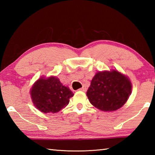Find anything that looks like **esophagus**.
<instances>
[{
  "label": "esophagus",
  "mask_w": 155,
  "mask_h": 155,
  "mask_svg": "<svg viewBox=\"0 0 155 155\" xmlns=\"http://www.w3.org/2000/svg\"><path fill=\"white\" fill-rule=\"evenodd\" d=\"M78 90L82 91H84V92H85V91H87V88H86L85 87H84V86H83V87H81V89H79V90Z\"/></svg>",
  "instance_id": "esophagus-1"
}]
</instances>
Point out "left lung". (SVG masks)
Masks as SVG:
<instances>
[{"instance_id": "8db88e82", "label": "left lung", "mask_w": 155, "mask_h": 155, "mask_svg": "<svg viewBox=\"0 0 155 155\" xmlns=\"http://www.w3.org/2000/svg\"><path fill=\"white\" fill-rule=\"evenodd\" d=\"M132 84L127 77L115 70L97 72L87 91L90 103L104 111H114L129 98Z\"/></svg>"}]
</instances>
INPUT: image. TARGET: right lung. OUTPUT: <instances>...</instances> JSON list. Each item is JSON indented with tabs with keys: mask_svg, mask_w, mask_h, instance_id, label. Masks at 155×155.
<instances>
[{
	"mask_svg": "<svg viewBox=\"0 0 155 155\" xmlns=\"http://www.w3.org/2000/svg\"><path fill=\"white\" fill-rule=\"evenodd\" d=\"M34 105L43 113H57L66 107L74 94L69 87L63 85L58 78L41 77L31 89Z\"/></svg>",
	"mask_w": 155,
	"mask_h": 155,
	"instance_id": "add662e5",
	"label": "right lung"
}]
</instances>
